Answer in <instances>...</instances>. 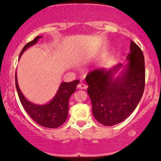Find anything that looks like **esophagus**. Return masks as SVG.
I'll return each instance as SVG.
<instances>
[{"instance_id": "1", "label": "esophagus", "mask_w": 161, "mask_h": 161, "mask_svg": "<svg viewBox=\"0 0 161 161\" xmlns=\"http://www.w3.org/2000/svg\"><path fill=\"white\" fill-rule=\"evenodd\" d=\"M78 88L81 89V90H86V89L87 88V85L81 82V83H79V85H78Z\"/></svg>"}]
</instances>
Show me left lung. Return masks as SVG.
<instances>
[{
	"instance_id": "8db88e82",
	"label": "left lung",
	"mask_w": 161,
	"mask_h": 161,
	"mask_svg": "<svg viewBox=\"0 0 161 161\" xmlns=\"http://www.w3.org/2000/svg\"><path fill=\"white\" fill-rule=\"evenodd\" d=\"M129 61L106 70L97 69L86 77L87 92L92 102V114L98 122L111 126L124 121L134 111L145 88V62L142 51L131 40ZM123 72L113 76L121 68Z\"/></svg>"
}]
</instances>
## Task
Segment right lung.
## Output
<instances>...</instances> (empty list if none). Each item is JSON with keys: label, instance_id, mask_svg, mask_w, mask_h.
<instances>
[{"label": "right lung", "instance_id": "1", "mask_svg": "<svg viewBox=\"0 0 161 161\" xmlns=\"http://www.w3.org/2000/svg\"><path fill=\"white\" fill-rule=\"evenodd\" d=\"M42 36H36L33 40L25 45L21 51L19 58L25 50L36 42ZM79 80L71 82H61L56 95L50 103L44 105H36L28 101L21 92L17 82L15 73V86L21 103L25 111L28 113L34 121L40 125L46 128H58L64 123L69 113V100L71 95L76 90V86Z\"/></svg>", "mask_w": 161, "mask_h": 161}]
</instances>
